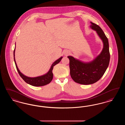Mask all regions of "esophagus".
I'll list each match as a JSON object with an SVG mask.
<instances>
[{
	"mask_svg": "<svg viewBox=\"0 0 125 125\" xmlns=\"http://www.w3.org/2000/svg\"><path fill=\"white\" fill-rule=\"evenodd\" d=\"M69 54V53H67V54H66V56H67V55H68V54Z\"/></svg>",
	"mask_w": 125,
	"mask_h": 125,
	"instance_id": "1",
	"label": "esophagus"
}]
</instances>
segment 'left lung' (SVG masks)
<instances>
[{"instance_id":"8db88e82","label":"left lung","mask_w":125,"mask_h":125,"mask_svg":"<svg viewBox=\"0 0 125 125\" xmlns=\"http://www.w3.org/2000/svg\"><path fill=\"white\" fill-rule=\"evenodd\" d=\"M90 27L95 30L104 43L101 53L92 62L85 63L68 56L69 59L70 73L72 79L76 83L89 85L95 83L103 76L109 64L110 54L107 37L101 28L91 22Z\"/></svg>"}]
</instances>
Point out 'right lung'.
Masks as SVG:
<instances>
[{"label": "right lung", "mask_w": 125, "mask_h": 125, "mask_svg": "<svg viewBox=\"0 0 125 125\" xmlns=\"http://www.w3.org/2000/svg\"><path fill=\"white\" fill-rule=\"evenodd\" d=\"M14 52H15V49L13 51V56H14V62L16 65V69L17 70L19 74H20V76L22 78V79L24 80V81L26 83H28L30 85L33 86H36V87H39V86H42L46 85L50 83L51 81H52L53 79V73H52V70L53 68V66L54 65H57L58 64L60 61H61V59H62V57H61L59 59H58L57 60H56L52 65V66L50 69V70L47 73L43 75H42L41 76L37 77L31 78L27 77L25 76L22 73H21L20 71H19L18 69V67L16 65V61L14 58Z\"/></svg>", "instance_id": "right-lung-1"}]
</instances>
